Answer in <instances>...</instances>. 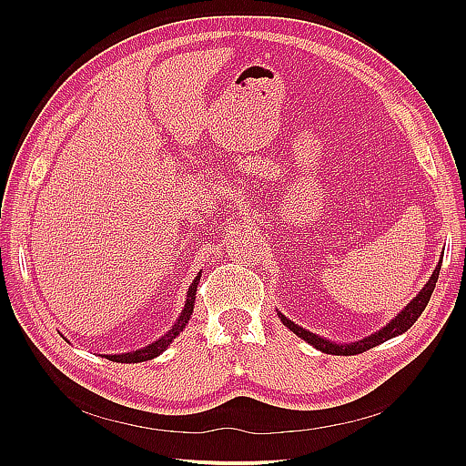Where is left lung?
Returning <instances> with one entry per match:
<instances>
[{
    "mask_svg": "<svg viewBox=\"0 0 466 466\" xmlns=\"http://www.w3.org/2000/svg\"><path fill=\"white\" fill-rule=\"evenodd\" d=\"M440 270H441V260L437 262L431 278L426 281V286L418 291L416 298H414L410 303H408L397 317L390 319L380 330H377V332H373V334H370V336L361 338V340H358V342L336 344V342H332V340H327V338H322V336H319V334H313V332H309V330L301 329L299 324H295L293 320H289L286 315H281L279 311H278V317L281 319V322H284L286 327H288L293 334H298L299 338H303V340H305L307 344H311L313 348L324 351V354H332V356H356V354H361V351H365V350L375 348V346H379V344H383V342L390 340V338L399 336V334L406 332L408 329L412 327V324L418 320V317L421 315V311H424V309H426V305L430 303V298H431L433 288H435V281H437V278H440Z\"/></svg>",
    "mask_w": 466,
    "mask_h": 466,
    "instance_id": "obj_1",
    "label": "left lung"
}]
</instances>
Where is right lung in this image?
<instances>
[{"mask_svg": "<svg viewBox=\"0 0 466 466\" xmlns=\"http://www.w3.org/2000/svg\"><path fill=\"white\" fill-rule=\"evenodd\" d=\"M200 276L202 272H198V276L194 278V281L190 284L188 291H187V301H185V309H182V313L178 315L177 322L171 327V330L165 332L161 338H157V340L139 348V350H134V351H126V354H106L105 358L110 360V361H116V363H139V361H147V360H153L161 356L163 351L173 344L175 338L187 329V324L192 317V311H194V301H196V289H198V281H200Z\"/></svg>", "mask_w": 466, "mask_h": 466, "instance_id": "right-lung-1", "label": "right lung"}]
</instances>
